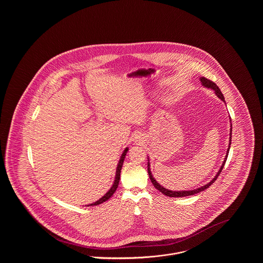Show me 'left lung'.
<instances>
[{
	"label": "left lung",
	"mask_w": 263,
	"mask_h": 263,
	"mask_svg": "<svg viewBox=\"0 0 263 263\" xmlns=\"http://www.w3.org/2000/svg\"><path fill=\"white\" fill-rule=\"evenodd\" d=\"M200 82L203 87L213 89V90L215 91L216 96H217L220 100H223V101L226 103L225 98H224V96H223V93H222L221 89L219 88V87H218L214 82L210 81V80H208V79H206V78H204V77H201ZM230 119H231V117H230ZM230 121H231V120H230ZM229 141H230V142H229V148H228V150H227L225 160H224V162L222 163V165H221V167H220L219 172L217 173V175L214 176V178H213L212 180H211L209 183L205 184L204 186H201V187L196 188V189H193V190H181V191L168 190V189H166V188H164L163 186H162V185H161V184H160V183H159V182L154 178V176H153L152 173H151L150 162H148V174H149V176H150L151 181H152L153 185L155 186L156 189H158L159 191H161L163 194L166 195V196H170V197H185V196H189V195L197 194L198 192H201V191H203V190L207 189V188L209 187L210 185H212L213 182H214V181L217 179V177L220 175L221 172H222V170H223V167H224V165H225L226 161H227V158H228V155H229L230 147H231V141H232V124H231V129H230V140H229ZM148 160H149V158H148Z\"/></svg>",
	"instance_id": "1"
}]
</instances>
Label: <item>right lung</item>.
<instances>
[{
    "instance_id": "right-lung-1",
    "label": "right lung",
    "mask_w": 263,
    "mask_h": 263,
    "mask_svg": "<svg viewBox=\"0 0 263 263\" xmlns=\"http://www.w3.org/2000/svg\"><path fill=\"white\" fill-rule=\"evenodd\" d=\"M128 148H126L125 150L123 151L121 157H120V160L118 162L117 164V167H116V175H115V179H114V182H113L112 186L110 187V189L98 201H96L95 203H91V204H88V206H95V205H100L101 203L105 202V201L108 200L111 196L113 195V193L115 192V190L118 187V184H119V180H120V173H121V168H122V165H123V162H124V159H125L126 154L128 152Z\"/></svg>"
}]
</instances>
